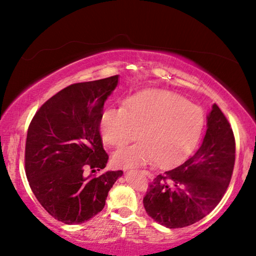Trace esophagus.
Wrapping results in <instances>:
<instances>
[{
    "instance_id": "34e87169",
    "label": "esophagus",
    "mask_w": 256,
    "mask_h": 256,
    "mask_svg": "<svg viewBox=\"0 0 256 256\" xmlns=\"http://www.w3.org/2000/svg\"><path fill=\"white\" fill-rule=\"evenodd\" d=\"M142 174H144V176L148 177L149 180H152V174H150L149 171H146V170H142Z\"/></svg>"
}]
</instances>
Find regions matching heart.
Returning a JSON list of instances; mask_svg holds the SVG:
<instances>
[{
	"instance_id": "b5f03b06",
	"label": "heart",
	"mask_w": 256,
	"mask_h": 256,
	"mask_svg": "<svg viewBox=\"0 0 256 256\" xmlns=\"http://www.w3.org/2000/svg\"><path fill=\"white\" fill-rule=\"evenodd\" d=\"M202 127V108L169 90L132 96L126 101L124 110L108 108L100 120L104 141L115 148L129 144L140 132L141 142L114 154L113 163L118 166L174 164L194 148Z\"/></svg>"
}]
</instances>
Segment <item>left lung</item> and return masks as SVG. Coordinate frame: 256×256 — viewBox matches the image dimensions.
Returning a JSON list of instances; mask_svg holds the SVG:
<instances>
[{"label":"left lung","mask_w":256,"mask_h":256,"mask_svg":"<svg viewBox=\"0 0 256 256\" xmlns=\"http://www.w3.org/2000/svg\"><path fill=\"white\" fill-rule=\"evenodd\" d=\"M236 162L230 122L214 104L208 115L202 146L177 168L157 174L143 205L149 216L168 228H182L208 216L228 188Z\"/></svg>","instance_id":"obj_1"}]
</instances>
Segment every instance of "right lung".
Segmentation results:
<instances>
[{"mask_svg":"<svg viewBox=\"0 0 256 256\" xmlns=\"http://www.w3.org/2000/svg\"><path fill=\"white\" fill-rule=\"evenodd\" d=\"M118 82L113 76L68 86L37 110L28 129L24 160L31 190L48 214L68 225L96 216L124 174H84L106 168L100 120Z\"/></svg>","mask_w":256,"mask_h":256,"instance_id":"1","label":"right lung"}]
</instances>
